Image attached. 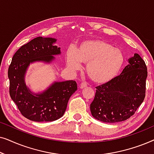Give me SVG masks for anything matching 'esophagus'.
Here are the masks:
<instances>
[{"label":"esophagus","instance_id":"34e87169","mask_svg":"<svg viewBox=\"0 0 154 154\" xmlns=\"http://www.w3.org/2000/svg\"><path fill=\"white\" fill-rule=\"evenodd\" d=\"M88 86L87 83H85V82H82V83L80 84V88H86Z\"/></svg>","mask_w":154,"mask_h":154}]
</instances>
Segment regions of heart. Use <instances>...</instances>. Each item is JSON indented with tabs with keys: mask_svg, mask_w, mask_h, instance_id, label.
I'll use <instances>...</instances> for the list:
<instances>
[{
	"mask_svg": "<svg viewBox=\"0 0 154 154\" xmlns=\"http://www.w3.org/2000/svg\"><path fill=\"white\" fill-rule=\"evenodd\" d=\"M122 50L103 39L86 40L76 50L69 48L66 52L67 66L73 70L86 65L88 76L97 84H106L119 75L125 64Z\"/></svg>",
	"mask_w": 154,
	"mask_h": 154,
	"instance_id": "1",
	"label": "heart"
}]
</instances>
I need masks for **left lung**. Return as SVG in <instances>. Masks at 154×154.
Listing matches in <instances>:
<instances>
[{
	"instance_id": "1",
	"label": "left lung",
	"mask_w": 154,
	"mask_h": 154,
	"mask_svg": "<svg viewBox=\"0 0 154 154\" xmlns=\"http://www.w3.org/2000/svg\"><path fill=\"white\" fill-rule=\"evenodd\" d=\"M121 74L96 87L90 111L94 119L104 123L125 121L134 114L144 100L147 68L138 54L129 60Z\"/></svg>"
}]
</instances>
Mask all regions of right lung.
<instances>
[{"label": "right lung", "mask_w": 154, "mask_h": 154, "mask_svg": "<svg viewBox=\"0 0 154 154\" xmlns=\"http://www.w3.org/2000/svg\"><path fill=\"white\" fill-rule=\"evenodd\" d=\"M52 38L37 37L23 45L12 57L8 68L10 97L25 118L36 122L53 121L64 115L70 97L77 90L75 81L56 82L41 94L34 95L24 83V73L35 61L50 62L60 54Z\"/></svg>", "instance_id": "1"}]
</instances>
